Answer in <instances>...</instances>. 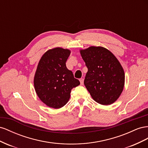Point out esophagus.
Returning <instances> with one entry per match:
<instances>
[{"label": "esophagus", "mask_w": 148, "mask_h": 148, "mask_svg": "<svg viewBox=\"0 0 148 148\" xmlns=\"http://www.w3.org/2000/svg\"><path fill=\"white\" fill-rule=\"evenodd\" d=\"M79 81H80V82H81V85H83V84H84V79L83 78H81V79H79Z\"/></svg>", "instance_id": "34e87169"}]
</instances>
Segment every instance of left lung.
<instances>
[{
  "label": "left lung",
  "mask_w": 148,
  "mask_h": 148,
  "mask_svg": "<svg viewBox=\"0 0 148 148\" xmlns=\"http://www.w3.org/2000/svg\"><path fill=\"white\" fill-rule=\"evenodd\" d=\"M80 52L88 69L84 83L92 99L104 105L115 102L125 84L124 71L119 61L101 46H90Z\"/></svg>",
  "instance_id": "8db88e82"
}]
</instances>
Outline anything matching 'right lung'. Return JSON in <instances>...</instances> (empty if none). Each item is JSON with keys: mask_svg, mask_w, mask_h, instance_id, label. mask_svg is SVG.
Returning a JSON list of instances; mask_svg holds the SVG:
<instances>
[{"mask_svg": "<svg viewBox=\"0 0 148 148\" xmlns=\"http://www.w3.org/2000/svg\"><path fill=\"white\" fill-rule=\"evenodd\" d=\"M69 49L56 48L46 51L38 63L34 77L36 94L47 106L60 108L67 103L71 90L80 82L66 67Z\"/></svg>", "mask_w": 148, "mask_h": 148, "instance_id": "add662e5", "label": "right lung"}]
</instances>
